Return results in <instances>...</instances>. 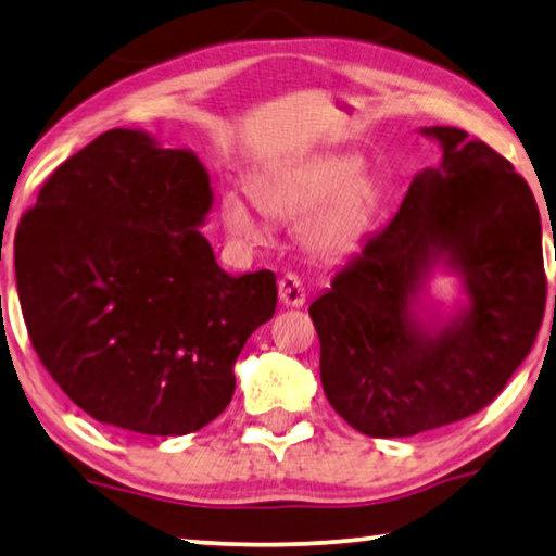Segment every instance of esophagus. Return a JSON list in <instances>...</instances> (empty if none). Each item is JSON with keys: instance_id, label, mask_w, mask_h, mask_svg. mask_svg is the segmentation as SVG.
Wrapping results in <instances>:
<instances>
[{"instance_id": "esophagus-1", "label": "esophagus", "mask_w": 556, "mask_h": 556, "mask_svg": "<svg viewBox=\"0 0 556 556\" xmlns=\"http://www.w3.org/2000/svg\"><path fill=\"white\" fill-rule=\"evenodd\" d=\"M278 293H280V303L286 307H303L305 305V288L300 283V278L295 273H286L283 278L278 280Z\"/></svg>"}]
</instances>
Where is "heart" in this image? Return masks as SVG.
<instances>
[{
  "label": "heart",
  "instance_id": "obj_1",
  "mask_svg": "<svg viewBox=\"0 0 556 556\" xmlns=\"http://www.w3.org/2000/svg\"><path fill=\"white\" fill-rule=\"evenodd\" d=\"M256 203L243 192L222 197L224 229L241 243H261V212L276 222H298V241L317 258H342L367 231L377 185L354 152H325L263 169L251 179Z\"/></svg>",
  "mask_w": 556,
  "mask_h": 556
}]
</instances>
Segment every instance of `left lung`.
<instances>
[{
    "label": "left lung",
    "instance_id": "8db88e82",
    "mask_svg": "<svg viewBox=\"0 0 556 556\" xmlns=\"http://www.w3.org/2000/svg\"><path fill=\"white\" fill-rule=\"evenodd\" d=\"M441 144L384 231L369 236L311 305L327 402L359 433L402 439L460 421L505 389L544 317L542 222L505 157L458 127H421ZM456 275L441 314L428 283Z\"/></svg>",
    "mask_w": 556,
    "mask_h": 556
}]
</instances>
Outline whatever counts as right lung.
<instances>
[{
  "label": "right lung",
  "mask_w": 556,
  "mask_h": 556,
  "mask_svg": "<svg viewBox=\"0 0 556 556\" xmlns=\"http://www.w3.org/2000/svg\"><path fill=\"white\" fill-rule=\"evenodd\" d=\"M212 206L192 150L115 127L22 216L14 270L34 350L111 429L185 435L214 421L245 340L276 313V273L218 268L199 233Z\"/></svg>",
  "instance_id": "obj_1"
}]
</instances>
